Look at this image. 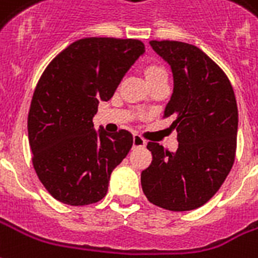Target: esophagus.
Masks as SVG:
<instances>
[{
  "instance_id": "34e87169",
  "label": "esophagus",
  "mask_w": 258,
  "mask_h": 258,
  "mask_svg": "<svg viewBox=\"0 0 258 258\" xmlns=\"http://www.w3.org/2000/svg\"><path fill=\"white\" fill-rule=\"evenodd\" d=\"M145 145H146V141L142 137H139V135L133 137V146L134 148H144Z\"/></svg>"
}]
</instances>
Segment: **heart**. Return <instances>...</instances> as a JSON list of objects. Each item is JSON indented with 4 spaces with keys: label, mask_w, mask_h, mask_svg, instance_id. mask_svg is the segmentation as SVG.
<instances>
[{
    "label": "heart",
    "mask_w": 258,
    "mask_h": 258,
    "mask_svg": "<svg viewBox=\"0 0 258 258\" xmlns=\"http://www.w3.org/2000/svg\"><path fill=\"white\" fill-rule=\"evenodd\" d=\"M144 75L148 81L149 86L153 85L156 82L163 81V79H168V74L165 68L160 64H148L145 67Z\"/></svg>",
    "instance_id": "1"
}]
</instances>
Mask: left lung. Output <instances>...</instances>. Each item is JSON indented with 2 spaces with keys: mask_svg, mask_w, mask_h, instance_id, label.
Instances as JSON below:
<instances>
[{
  "mask_svg": "<svg viewBox=\"0 0 258 258\" xmlns=\"http://www.w3.org/2000/svg\"><path fill=\"white\" fill-rule=\"evenodd\" d=\"M150 46L172 70L164 117L175 119L179 146L172 153L149 142L153 160L141 173L142 190L157 207L192 211L216 194L235 160V94L223 70L197 46L177 41H150Z\"/></svg>",
  "mask_w": 258,
  "mask_h": 258,
  "instance_id": "obj_1",
  "label": "left lung"
}]
</instances>
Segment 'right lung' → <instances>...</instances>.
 Here are the masks:
<instances>
[{
    "label": "right lung",
    "mask_w": 258,
    "mask_h": 258,
    "mask_svg": "<svg viewBox=\"0 0 258 258\" xmlns=\"http://www.w3.org/2000/svg\"><path fill=\"white\" fill-rule=\"evenodd\" d=\"M144 53L138 39L83 38L43 71L28 112V142L35 172L57 201L79 207L106 196L133 134L95 131L93 117Z\"/></svg>",
    "instance_id": "right-lung-1"
}]
</instances>
